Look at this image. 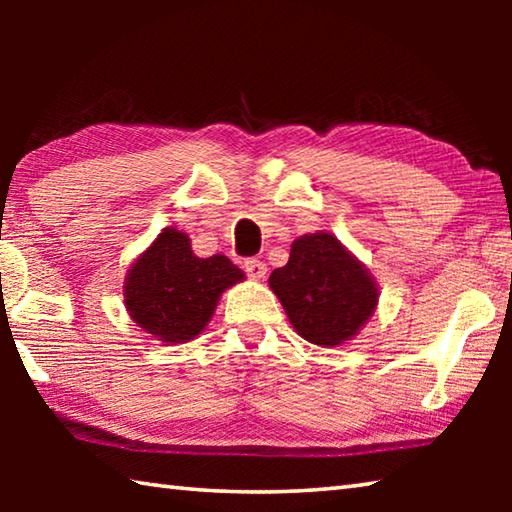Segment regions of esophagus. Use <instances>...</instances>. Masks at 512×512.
I'll list each match as a JSON object with an SVG mask.
<instances>
[{
	"label": "esophagus",
	"mask_w": 512,
	"mask_h": 512,
	"mask_svg": "<svg viewBox=\"0 0 512 512\" xmlns=\"http://www.w3.org/2000/svg\"><path fill=\"white\" fill-rule=\"evenodd\" d=\"M241 266H244V271L248 273V277H253V280H262V277L266 275V264L257 257L244 259V264H241Z\"/></svg>",
	"instance_id": "obj_1"
}]
</instances>
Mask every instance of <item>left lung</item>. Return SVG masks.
Returning <instances> with one entry per match:
<instances>
[{"instance_id":"left-lung-1","label":"left lung","mask_w":512,"mask_h":512,"mask_svg":"<svg viewBox=\"0 0 512 512\" xmlns=\"http://www.w3.org/2000/svg\"><path fill=\"white\" fill-rule=\"evenodd\" d=\"M268 287L302 339L323 348L357 336L379 300L375 277L329 232L293 241L287 266L275 268Z\"/></svg>"}]
</instances>
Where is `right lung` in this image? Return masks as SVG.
<instances>
[{"label":"right lung","instance_id":"add662e5","mask_svg":"<svg viewBox=\"0 0 512 512\" xmlns=\"http://www.w3.org/2000/svg\"><path fill=\"white\" fill-rule=\"evenodd\" d=\"M241 280L244 271L228 257H196L185 232L164 228L126 275V311L153 339L185 343L210 323L221 293Z\"/></svg>","mask_w":512,"mask_h":512}]
</instances>
